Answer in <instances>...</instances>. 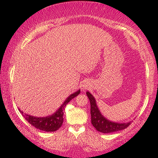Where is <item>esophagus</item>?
I'll return each instance as SVG.
<instances>
[{"label":"esophagus","mask_w":158,"mask_h":158,"mask_svg":"<svg viewBox=\"0 0 158 158\" xmlns=\"http://www.w3.org/2000/svg\"><path fill=\"white\" fill-rule=\"evenodd\" d=\"M88 85H87V84H85V85H83V89L85 90V89H88Z\"/></svg>","instance_id":"obj_1"}]
</instances>
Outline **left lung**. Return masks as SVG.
<instances>
[{
    "mask_svg": "<svg viewBox=\"0 0 158 158\" xmlns=\"http://www.w3.org/2000/svg\"><path fill=\"white\" fill-rule=\"evenodd\" d=\"M86 94L90 100V116H91V123L97 131L102 133H112L126 129L129 126L131 122L125 123L114 122L107 119L102 115L97 106L96 101L94 96L89 91L86 92Z\"/></svg>",
    "mask_w": 158,
    "mask_h": 158,
    "instance_id": "obj_1",
    "label": "left lung"
}]
</instances>
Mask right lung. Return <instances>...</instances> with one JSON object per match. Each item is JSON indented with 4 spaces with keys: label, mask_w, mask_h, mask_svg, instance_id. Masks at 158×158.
<instances>
[{
    "label": "right lung",
    "mask_w": 158,
    "mask_h": 158,
    "mask_svg": "<svg viewBox=\"0 0 158 158\" xmlns=\"http://www.w3.org/2000/svg\"><path fill=\"white\" fill-rule=\"evenodd\" d=\"M80 93H81V90H78L70 95L55 113L47 116L36 117V116H33L29 115V114H24L22 111H21L20 109H19V110L22 114V116L24 117L25 119L29 124H31L32 126L36 127V129L44 131H57L58 129H60V127L62 126V122H63L64 108H65L66 105L73 98H74L75 97H76L77 95L80 94Z\"/></svg>",
    "instance_id": "1"
}]
</instances>
